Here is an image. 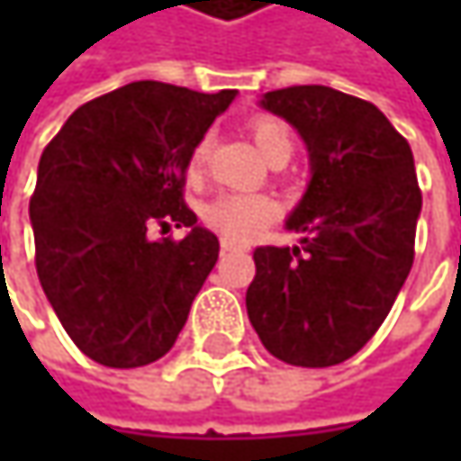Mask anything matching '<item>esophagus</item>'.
<instances>
[{"label":"esophagus","instance_id":"34e87169","mask_svg":"<svg viewBox=\"0 0 461 461\" xmlns=\"http://www.w3.org/2000/svg\"><path fill=\"white\" fill-rule=\"evenodd\" d=\"M237 248H240V245H234V242H230V240H224V242H221V250H224V253H227V250H237Z\"/></svg>","mask_w":461,"mask_h":461}]
</instances>
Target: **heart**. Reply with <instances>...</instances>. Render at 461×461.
<instances>
[{
  "instance_id": "obj_1",
  "label": "heart",
  "mask_w": 461,
  "mask_h": 461,
  "mask_svg": "<svg viewBox=\"0 0 461 461\" xmlns=\"http://www.w3.org/2000/svg\"><path fill=\"white\" fill-rule=\"evenodd\" d=\"M248 131L256 140V146L261 149V154L275 162V165H285L294 154V136L291 128L277 120V117H253L248 122ZM208 159V139H200L192 151H189V176H197L205 167ZM203 221L213 231H219L224 240H245L250 234L267 227L269 221H275L277 216V205L264 197V194H242V192H224L211 197L203 208H200Z\"/></svg>"
}]
</instances>
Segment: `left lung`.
<instances>
[{
    "instance_id": "1",
    "label": "left lung",
    "mask_w": 461,
    "mask_h": 461,
    "mask_svg": "<svg viewBox=\"0 0 461 461\" xmlns=\"http://www.w3.org/2000/svg\"><path fill=\"white\" fill-rule=\"evenodd\" d=\"M264 109L307 140L312 181L288 219L299 248L253 250L245 307L283 363L325 368L360 352L414 264L421 189L414 154L368 101L322 85L272 90Z\"/></svg>"
}]
</instances>
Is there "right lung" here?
<instances>
[{"label": "right lung", "instance_id": "add662e5", "mask_svg": "<svg viewBox=\"0 0 461 461\" xmlns=\"http://www.w3.org/2000/svg\"><path fill=\"white\" fill-rule=\"evenodd\" d=\"M231 98L143 79L82 104L45 146L29 203L37 275L90 360L139 368L176 344L219 258L184 203L186 162ZM154 223L193 231L149 240Z\"/></svg>", "mask_w": 461, "mask_h": 461}]
</instances>
